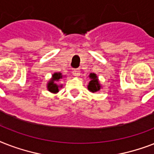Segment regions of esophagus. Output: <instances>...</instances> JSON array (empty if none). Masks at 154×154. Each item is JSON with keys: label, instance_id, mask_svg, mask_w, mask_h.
Here are the masks:
<instances>
[{"label": "esophagus", "instance_id": "obj_1", "mask_svg": "<svg viewBox=\"0 0 154 154\" xmlns=\"http://www.w3.org/2000/svg\"><path fill=\"white\" fill-rule=\"evenodd\" d=\"M72 74H73V76H75V77H79L80 70L78 69H74L73 71H72Z\"/></svg>", "mask_w": 154, "mask_h": 154}]
</instances>
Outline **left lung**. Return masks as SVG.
I'll use <instances>...</instances> for the list:
<instances>
[{"mask_svg": "<svg viewBox=\"0 0 154 154\" xmlns=\"http://www.w3.org/2000/svg\"><path fill=\"white\" fill-rule=\"evenodd\" d=\"M89 82L88 85H87V88L89 89V91L92 92V93H95V92L99 91L101 89V85L100 84L98 77L96 75V73L91 72L89 75Z\"/></svg>", "mask_w": 154, "mask_h": 154, "instance_id": "obj_1", "label": "left lung"}]
</instances>
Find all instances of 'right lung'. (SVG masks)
Here are the masks:
<instances>
[{
  "label": "right lung",
  "mask_w": 154,
  "mask_h": 154,
  "mask_svg": "<svg viewBox=\"0 0 154 154\" xmlns=\"http://www.w3.org/2000/svg\"><path fill=\"white\" fill-rule=\"evenodd\" d=\"M63 78V75L61 72H54L52 75L51 79L49 80L47 83V89L52 94H57L59 92V89L62 88V85H58V82L60 79Z\"/></svg>",
  "instance_id": "right-lung-1"
}]
</instances>
